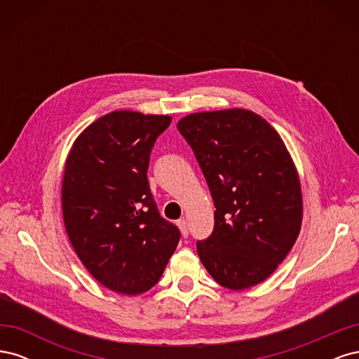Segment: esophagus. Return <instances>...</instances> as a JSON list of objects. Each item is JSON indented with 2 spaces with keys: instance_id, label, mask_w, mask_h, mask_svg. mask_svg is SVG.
Returning <instances> with one entry per match:
<instances>
[{
  "instance_id": "obj_1",
  "label": "esophagus",
  "mask_w": 359,
  "mask_h": 359,
  "mask_svg": "<svg viewBox=\"0 0 359 359\" xmlns=\"http://www.w3.org/2000/svg\"><path fill=\"white\" fill-rule=\"evenodd\" d=\"M177 224H178V227H180V231H181L182 236L187 238V236H189V226H187V222L184 220V219H181V220L177 222Z\"/></svg>"
}]
</instances>
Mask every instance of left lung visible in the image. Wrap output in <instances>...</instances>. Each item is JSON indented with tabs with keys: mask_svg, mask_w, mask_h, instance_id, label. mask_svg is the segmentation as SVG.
I'll return each mask as SVG.
<instances>
[{
	"mask_svg": "<svg viewBox=\"0 0 359 359\" xmlns=\"http://www.w3.org/2000/svg\"><path fill=\"white\" fill-rule=\"evenodd\" d=\"M214 201V231L198 241L211 277L231 290L262 283L295 244L302 194L280 135L245 109L198 112L178 123Z\"/></svg>",
	"mask_w": 359,
	"mask_h": 359,
	"instance_id": "1",
	"label": "left lung"
}]
</instances>
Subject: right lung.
I'll use <instances>...</instances> for the list:
<instances>
[{
  "mask_svg": "<svg viewBox=\"0 0 359 359\" xmlns=\"http://www.w3.org/2000/svg\"><path fill=\"white\" fill-rule=\"evenodd\" d=\"M168 115L115 111L74 140L62 178V217L69 240L104 287L139 295L160 280L180 229L158 212L147 170Z\"/></svg>",
  "mask_w": 359,
  "mask_h": 359,
  "instance_id": "add662e5",
  "label": "right lung"
}]
</instances>
